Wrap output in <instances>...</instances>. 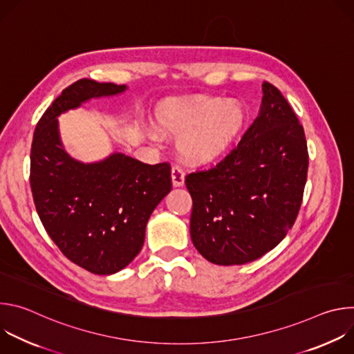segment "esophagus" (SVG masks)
Returning a JSON list of instances; mask_svg holds the SVG:
<instances>
[{
	"label": "esophagus",
	"instance_id": "esophagus-1",
	"mask_svg": "<svg viewBox=\"0 0 354 354\" xmlns=\"http://www.w3.org/2000/svg\"><path fill=\"white\" fill-rule=\"evenodd\" d=\"M171 178H172V185L175 187H179V186H183L185 183V174L182 171L180 167H174L172 168V172H171Z\"/></svg>",
	"mask_w": 354,
	"mask_h": 354
}]
</instances>
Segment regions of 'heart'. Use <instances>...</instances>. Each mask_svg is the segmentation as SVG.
I'll list each match as a JSON object with an SVG mask.
<instances>
[{
	"instance_id": "b5f03b06",
	"label": "heart",
	"mask_w": 354,
	"mask_h": 354,
	"mask_svg": "<svg viewBox=\"0 0 354 354\" xmlns=\"http://www.w3.org/2000/svg\"><path fill=\"white\" fill-rule=\"evenodd\" d=\"M160 123L174 133H183L179 149L196 164H209L234 145L246 123L241 104L220 97H198L174 104L160 116Z\"/></svg>"
}]
</instances>
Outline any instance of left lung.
Masks as SVG:
<instances>
[{"mask_svg":"<svg viewBox=\"0 0 354 354\" xmlns=\"http://www.w3.org/2000/svg\"><path fill=\"white\" fill-rule=\"evenodd\" d=\"M258 118L214 168L186 176L193 200L190 236L198 254L223 266L245 265L277 246L304 193V129L281 92L262 84Z\"/></svg>","mask_w":354,"mask_h":354,"instance_id":"1","label":"left lung"}]
</instances>
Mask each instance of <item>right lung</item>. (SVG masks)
<instances>
[{
    "mask_svg": "<svg viewBox=\"0 0 354 354\" xmlns=\"http://www.w3.org/2000/svg\"><path fill=\"white\" fill-rule=\"evenodd\" d=\"M126 85L80 80L40 118L30 149V187L40 221L63 255L93 274L124 269L142 248L145 225L172 189L167 162L148 165L122 153L96 162L73 158L57 118Z\"/></svg>",
    "mask_w": 354,
    "mask_h": 354,
    "instance_id": "obj_1",
    "label": "right lung"
}]
</instances>
